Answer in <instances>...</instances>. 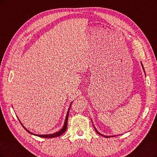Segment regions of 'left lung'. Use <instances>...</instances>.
<instances>
[{"label": "left lung", "mask_w": 157, "mask_h": 157, "mask_svg": "<svg viewBox=\"0 0 157 157\" xmlns=\"http://www.w3.org/2000/svg\"><path fill=\"white\" fill-rule=\"evenodd\" d=\"M141 65H142V64H141ZM142 67H143V66H142ZM143 69H144V67H143ZM95 130H96V132H97V133H98V134H99V135H101V136H103V135H102V134H100V133H99V132H98V131H97V130H96V128H95ZM104 136V137H111V136H109V137H108V136Z\"/></svg>", "instance_id": "1"}]
</instances>
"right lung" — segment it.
Segmentation results:
<instances>
[{
	"label": "right lung",
	"instance_id": "1",
	"mask_svg": "<svg viewBox=\"0 0 157 157\" xmlns=\"http://www.w3.org/2000/svg\"><path fill=\"white\" fill-rule=\"evenodd\" d=\"M70 108L71 107L69 108V111L67 112V116H66V118H65V122H64V126L62 128V129H61L59 132L55 133V134H48V135H36V134H35V136H37L39 137H44V138H53V137H58V136H60L61 135H62L63 133L66 131V130H67V121H68V117H69V111L70 110ZM23 126V125H22ZM25 128V129L29 132L30 133V134H33V133L30 132L28 131L26 128L25 127H23Z\"/></svg>",
	"mask_w": 157,
	"mask_h": 157
}]
</instances>
